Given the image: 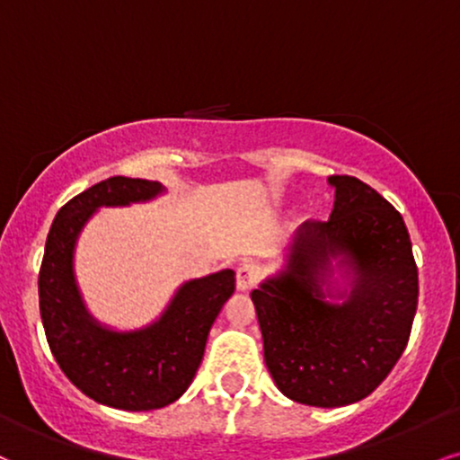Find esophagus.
I'll list each match as a JSON object with an SVG mask.
<instances>
[{
    "label": "esophagus",
    "mask_w": 460,
    "mask_h": 460,
    "mask_svg": "<svg viewBox=\"0 0 460 460\" xmlns=\"http://www.w3.org/2000/svg\"><path fill=\"white\" fill-rule=\"evenodd\" d=\"M257 280H259V270H257V265H252V263H242L240 268H237V272H235V285H237V289H240V291L252 289Z\"/></svg>",
    "instance_id": "1"
}]
</instances>
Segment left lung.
I'll return each mask as SVG.
<instances>
[{
    "label": "left lung",
    "mask_w": 460,
    "mask_h": 460,
    "mask_svg": "<svg viewBox=\"0 0 460 460\" xmlns=\"http://www.w3.org/2000/svg\"><path fill=\"white\" fill-rule=\"evenodd\" d=\"M328 181L330 218L304 223L285 270L251 293L274 384L311 407H345L377 388L405 351L418 308L402 216L358 177ZM332 261L346 280L342 290Z\"/></svg>",
    "instance_id": "8db88e82"
}]
</instances>
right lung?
<instances>
[{"label": "right lung", "instance_id": "obj_1", "mask_svg": "<svg viewBox=\"0 0 460 460\" xmlns=\"http://www.w3.org/2000/svg\"><path fill=\"white\" fill-rule=\"evenodd\" d=\"M163 184L115 175L70 199L55 216L38 276L40 317L53 358L83 394L126 411H149L177 401L195 379L208 334L234 296L235 272L188 280L164 313L141 330L98 323L75 279V246L98 208L149 201Z\"/></svg>", "mask_w": 460, "mask_h": 460}]
</instances>
